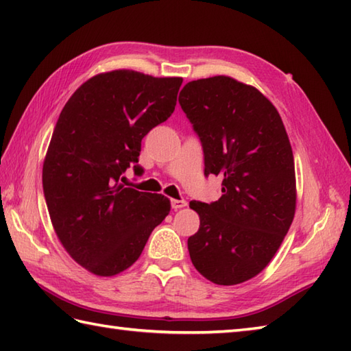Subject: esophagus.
Instances as JSON below:
<instances>
[{
    "label": "esophagus",
    "mask_w": 351,
    "mask_h": 351,
    "mask_svg": "<svg viewBox=\"0 0 351 351\" xmlns=\"http://www.w3.org/2000/svg\"><path fill=\"white\" fill-rule=\"evenodd\" d=\"M187 206V200L184 199H171V208L173 210H181V208Z\"/></svg>",
    "instance_id": "obj_1"
}]
</instances>
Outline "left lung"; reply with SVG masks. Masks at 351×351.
<instances>
[{
  "label": "left lung",
  "instance_id": "1",
  "mask_svg": "<svg viewBox=\"0 0 351 351\" xmlns=\"http://www.w3.org/2000/svg\"><path fill=\"white\" fill-rule=\"evenodd\" d=\"M180 104L202 143L205 175L223 178L219 200L190 202L200 219L191 263L213 283L237 285L264 270L293 223V149L278 110L253 86L225 75L190 81Z\"/></svg>",
  "mask_w": 351,
  "mask_h": 351
}]
</instances>
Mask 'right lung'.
Wrapping results in <instances>:
<instances>
[{
  "label": "right lung",
  "instance_id": "right-lung-1",
  "mask_svg": "<svg viewBox=\"0 0 351 351\" xmlns=\"http://www.w3.org/2000/svg\"><path fill=\"white\" fill-rule=\"evenodd\" d=\"M180 77L119 69L87 80L63 107L43 161L51 223L71 258L96 276L130 268L170 200L123 187L141 138L171 116ZM134 169L141 171L138 166Z\"/></svg>",
  "mask_w": 351,
  "mask_h": 351
}]
</instances>
